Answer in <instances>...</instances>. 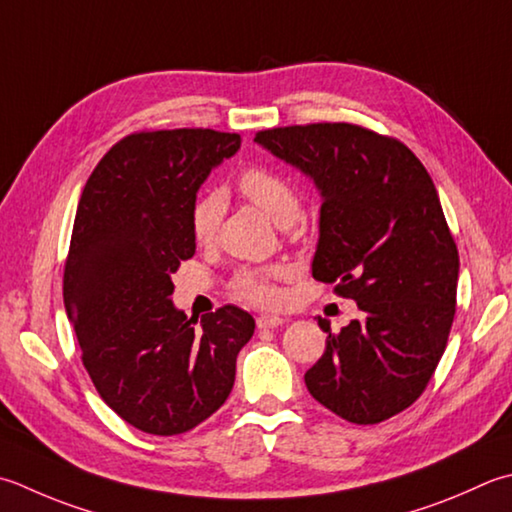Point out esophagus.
<instances>
[{
  "label": "esophagus",
  "mask_w": 512,
  "mask_h": 512,
  "mask_svg": "<svg viewBox=\"0 0 512 512\" xmlns=\"http://www.w3.org/2000/svg\"><path fill=\"white\" fill-rule=\"evenodd\" d=\"M282 324H284V319L275 317V315H259L257 317V328H277Z\"/></svg>",
  "instance_id": "34e87169"
}]
</instances>
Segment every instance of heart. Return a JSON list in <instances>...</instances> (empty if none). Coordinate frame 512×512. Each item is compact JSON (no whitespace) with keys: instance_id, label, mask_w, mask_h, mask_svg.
Wrapping results in <instances>:
<instances>
[{"instance_id":"obj_1","label":"heart","mask_w":512,"mask_h":512,"mask_svg":"<svg viewBox=\"0 0 512 512\" xmlns=\"http://www.w3.org/2000/svg\"><path fill=\"white\" fill-rule=\"evenodd\" d=\"M237 186L250 202L262 208L268 217H273L279 226L293 224L299 215V208H302V197H299L297 186L268 166H248L239 175ZM224 210L226 199L222 190L217 188L204 190L195 199L193 206H190L188 222L190 235L197 244L215 242ZM282 277V268H242L233 277V293L246 304L273 308L282 302V290L275 284Z\"/></svg>"}]
</instances>
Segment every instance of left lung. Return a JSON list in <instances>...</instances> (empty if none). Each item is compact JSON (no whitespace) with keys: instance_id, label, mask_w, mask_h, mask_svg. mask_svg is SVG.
I'll use <instances>...</instances> for the list:
<instances>
[{"instance_id":"left-lung-1","label":"left lung","mask_w":512,"mask_h":512,"mask_svg":"<svg viewBox=\"0 0 512 512\" xmlns=\"http://www.w3.org/2000/svg\"><path fill=\"white\" fill-rule=\"evenodd\" d=\"M255 142L322 190L317 282L359 317L328 333L306 388L330 413L379 424L415 404L448 344L459 253L424 164L390 135L322 122L259 130Z\"/></svg>"}]
</instances>
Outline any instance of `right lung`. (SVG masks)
<instances>
[{"label": "right lung", "mask_w": 512, "mask_h": 512, "mask_svg": "<svg viewBox=\"0 0 512 512\" xmlns=\"http://www.w3.org/2000/svg\"><path fill=\"white\" fill-rule=\"evenodd\" d=\"M242 137L213 128L139 130L99 159L79 197L64 306L99 397L148 435H182L226 402L255 319L233 304L197 319L170 302L195 255L190 206Z\"/></svg>", "instance_id": "add662e5"}]
</instances>
